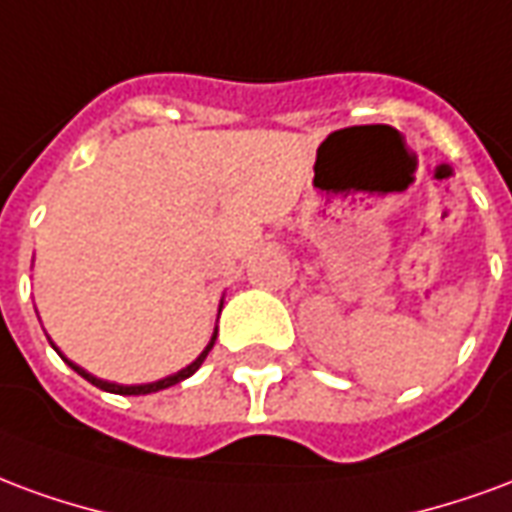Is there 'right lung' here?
Returning a JSON list of instances; mask_svg holds the SVG:
<instances>
[{
    "label": "right lung",
    "instance_id": "right-lung-1",
    "mask_svg": "<svg viewBox=\"0 0 512 512\" xmlns=\"http://www.w3.org/2000/svg\"><path fill=\"white\" fill-rule=\"evenodd\" d=\"M215 338H218V330L212 333L210 343H207V349H204V352H201L199 357H196V360H193V363L188 365V368H182V371H177V374H171V376H166V379H158V382H149V384H114V382H103V379H98V376L87 374V371H84L81 365L70 363L67 357H62V352H59L57 346H54V349H57L59 357H62V360H65V363L70 365V368H73V371H76L78 376H84L87 382H92V384H95V387H100V390H106V393H117V395H147V393H158V390H166V387H171V384H177V382H182V379H188V376L196 374V371H199V368H201V363H204V357L210 354V349H212V343H215Z\"/></svg>",
    "mask_w": 512,
    "mask_h": 512
}]
</instances>
